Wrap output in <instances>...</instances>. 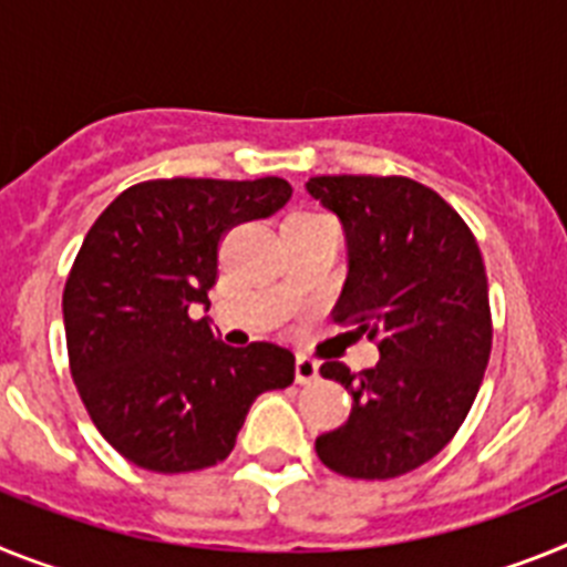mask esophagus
<instances>
[{
    "mask_svg": "<svg viewBox=\"0 0 567 567\" xmlns=\"http://www.w3.org/2000/svg\"><path fill=\"white\" fill-rule=\"evenodd\" d=\"M319 379V365L308 357H297V382L299 385H311Z\"/></svg>",
    "mask_w": 567,
    "mask_h": 567,
    "instance_id": "esophagus-1",
    "label": "esophagus"
}]
</instances>
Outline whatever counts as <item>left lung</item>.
<instances>
[{
	"instance_id": "obj_1",
	"label": "left lung",
	"mask_w": 567,
	"mask_h": 567,
	"mask_svg": "<svg viewBox=\"0 0 567 567\" xmlns=\"http://www.w3.org/2000/svg\"><path fill=\"white\" fill-rule=\"evenodd\" d=\"M305 188L342 223L348 245L333 322L379 344L362 373L319 368L353 405L344 425L317 436V456L351 480H393L454 440L488 368L480 245L436 190L405 176H313Z\"/></svg>"
}]
</instances>
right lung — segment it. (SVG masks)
Returning <instances> with one entry per match:
<instances>
[{"label": "right lung", "instance_id": "right-lung-1", "mask_svg": "<svg viewBox=\"0 0 567 567\" xmlns=\"http://www.w3.org/2000/svg\"><path fill=\"white\" fill-rule=\"evenodd\" d=\"M279 176L151 179L91 225L62 293L71 373L93 425L156 474L202 471L234 451L259 393L293 382L274 342L230 348L210 331L219 243L290 199Z\"/></svg>", "mask_w": 567, "mask_h": 567}]
</instances>
